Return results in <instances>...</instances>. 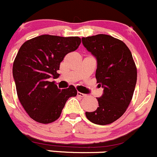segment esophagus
I'll list each match as a JSON object with an SVG mask.
<instances>
[{"label": "esophagus", "mask_w": 157, "mask_h": 157, "mask_svg": "<svg viewBox=\"0 0 157 157\" xmlns=\"http://www.w3.org/2000/svg\"><path fill=\"white\" fill-rule=\"evenodd\" d=\"M77 96L80 97H84L86 95L83 94H82V93H80V92H77Z\"/></svg>", "instance_id": "34e87169"}]
</instances>
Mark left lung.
I'll return each instance as SVG.
<instances>
[{
    "label": "left lung",
    "mask_w": 157,
    "mask_h": 157,
    "mask_svg": "<svg viewBox=\"0 0 157 157\" xmlns=\"http://www.w3.org/2000/svg\"><path fill=\"white\" fill-rule=\"evenodd\" d=\"M82 43L97 59L96 79L103 88L97 98L99 106L86 112V117L98 125L112 124L125 113L133 97L137 77L133 56L122 40L109 35L82 37Z\"/></svg>",
    "instance_id": "obj_1"
}]
</instances>
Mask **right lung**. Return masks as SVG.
Wrapping results in <instances>:
<instances>
[{"label":"right lung","mask_w":157,"mask_h":157,"mask_svg":"<svg viewBox=\"0 0 157 157\" xmlns=\"http://www.w3.org/2000/svg\"><path fill=\"white\" fill-rule=\"evenodd\" d=\"M80 43L78 36L44 34L27 40L19 49L13 77L18 99L33 121L40 124L57 121L68 99L77 96L74 86L61 90L50 79L58 77L60 62Z\"/></svg>","instance_id":"obj_1"}]
</instances>
